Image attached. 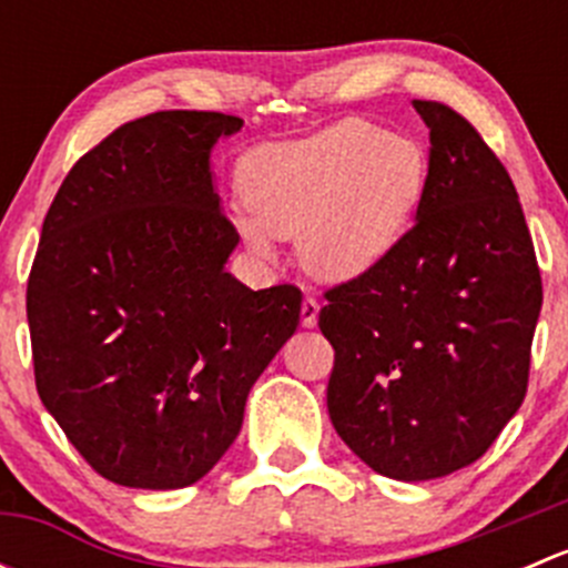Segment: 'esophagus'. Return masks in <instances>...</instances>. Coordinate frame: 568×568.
Instances as JSON below:
<instances>
[{
	"instance_id": "esophagus-1",
	"label": "esophagus",
	"mask_w": 568,
	"mask_h": 568,
	"mask_svg": "<svg viewBox=\"0 0 568 568\" xmlns=\"http://www.w3.org/2000/svg\"><path fill=\"white\" fill-rule=\"evenodd\" d=\"M318 311L321 305L316 296H305V302H302V326H316Z\"/></svg>"
}]
</instances>
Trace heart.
I'll return each mask as SVG.
<instances>
[{
    "instance_id": "b5f03b06",
    "label": "heart",
    "mask_w": 568,
    "mask_h": 568,
    "mask_svg": "<svg viewBox=\"0 0 568 568\" xmlns=\"http://www.w3.org/2000/svg\"><path fill=\"white\" fill-rule=\"evenodd\" d=\"M428 186L426 153L371 120L348 118L305 140L255 148L242 162L250 211L239 233L257 257L300 236L302 261L332 283L379 266L415 220Z\"/></svg>"
}]
</instances>
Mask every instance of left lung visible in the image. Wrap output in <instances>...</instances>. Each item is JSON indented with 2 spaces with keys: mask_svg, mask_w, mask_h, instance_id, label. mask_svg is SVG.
Here are the masks:
<instances>
[{
  "mask_svg": "<svg viewBox=\"0 0 568 568\" xmlns=\"http://www.w3.org/2000/svg\"><path fill=\"white\" fill-rule=\"evenodd\" d=\"M428 125L417 222L379 266L332 285L326 409L343 443L395 480L478 462L528 393L541 272L511 175L467 118L415 101Z\"/></svg>",
  "mask_w": 568,
  "mask_h": 568,
  "instance_id": "left-lung-1",
  "label": "left lung"
}]
</instances>
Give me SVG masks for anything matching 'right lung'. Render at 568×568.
I'll return each instance as SVG.
<instances>
[{
	"instance_id": "right-lung-1",
	"label": "right lung",
	"mask_w": 568,
	"mask_h": 568,
	"mask_svg": "<svg viewBox=\"0 0 568 568\" xmlns=\"http://www.w3.org/2000/svg\"><path fill=\"white\" fill-rule=\"evenodd\" d=\"M242 118L123 123L54 194L27 283L36 387L73 448L131 489H181L222 459L250 387L296 332L302 291H250L211 183Z\"/></svg>"
}]
</instances>
